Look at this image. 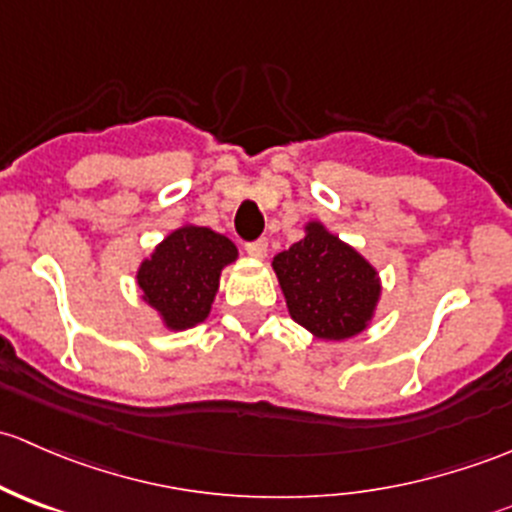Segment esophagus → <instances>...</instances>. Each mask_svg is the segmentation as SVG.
Returning <instances> with one entry per match:
<instances>
[{"label":"esophagus","mask_w":512,"mask_h":512,"mask_svg":"<svg viewBox=\"0 0 512 512\" xmlns=\"http://www.w3.org/2000/svg\"><path fill=\"white\" fill-rule=\"evenodd\" d=\"M247 255L255 257V260H262L267 255V240H255V242H247L245 245Z\"/></svg>","instance_id":"obj_1"}]
</instances>
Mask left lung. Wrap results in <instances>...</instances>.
<instances>
[{
    "label": "left lung",
    "mask_w": 512,
    "mask_h": 512,
    "mask_svg": "<svg viewBox=\"0 0 512 512\" xmlns=\"http://www.w3.org/2000/svg\"><path fill=\"white\" fill-rule=\"evenodd\" d=\"M287 312L322 342H347L366 332L381 299L379 270L319 220L272 260Z\"/></svg>",
    "instance_id": "left-lung-1"
}]
</instances>
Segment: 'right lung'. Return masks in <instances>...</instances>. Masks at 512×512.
Returning <instances> with one entry per match:
<instances>
[{"instance_id":"1","label":"right lung","mask_w":512,"mask_h":512,"mask_svg":"<svg viewBox=\"0 0 512 512\" xmlns=\"http://www.w3.org/2000/svg\"><path fill=\"white\" fill-rule=\"evenodd\" d=\"M235 260L237 247L230 237L183 223L141 260L138 292L168 332H185L210 317L220 275Z\"/></svg>"}]
</instances>
